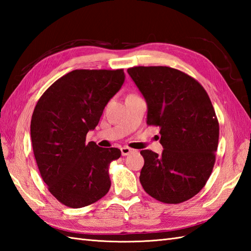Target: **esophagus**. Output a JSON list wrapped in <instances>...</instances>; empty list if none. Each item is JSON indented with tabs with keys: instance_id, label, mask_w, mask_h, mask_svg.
Listing matches in <instances>:
<instances>
[{
	"instance_id": "esophagus-1",
	"label": "esophagus",
	"mask_w": 251,
	"mask_h": 251,
	"mask_svg": "<svg viewBox=\"0 0 251 251\" xmlns=\"http://www.w3.org/2000/svg\"><path fill=\"white\" fill-rule=\"evenodd\" d=\"M121 152H122V155L126 156V155H128V154L134 152V150L128 147H124V148H121Z\"/></svg>"
}]
</instances>
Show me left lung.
I'll return each instance as SVG.
<instances>
[{"mask_svg": "<svg viewBox=\"0 0 251 251\" xmlns=\"http://www.w3.org/2000/svg\"><path fill=\"white\" fill-rule=\"evenodd\" d=\"M148 105L147 124L159 127L162 155L142 150L140 182L166 204L192 199L204 188L216 162L219 123L209 96L195 78L169 67L127 70Z\"/></svg>", "mask_w": 251, "mask_h": 251, "instance_id": "8db88e82", "label": "left lung"}]
</instances>
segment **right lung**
I'll return each mask as SVG.
<instances>
[{"instance_id":"add662e5","label":"right lung","mask_w":251,"mask_h":251,"mask_svg":"<svg viewBox=\"0 0 251 251\" xmlns=\"http://www.w3.org/2000/svg\"><path fill=\"white\" fill-rule=\"evenodd\" d=\"M124 81L123 69L73 70L37 101L30 126L32 148L42 179L61 204L82 208L109 192L110 163L121 151L86 143V135Z\"/></svg>"}]
</instances>
